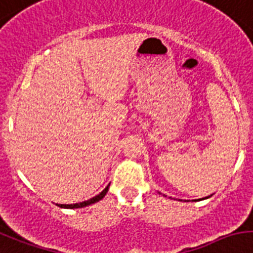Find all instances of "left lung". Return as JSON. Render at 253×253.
<instances>
[{
    "mask_svg": "<svg viewBox=\"0 0 253 253\" xmlns=\"http://www.w3.org/2000/svg\"><path fill=\"white\" fill-rule=\"evenodd\" d=\"M211 196H212V195H211ZM211 196H207V198H204V199H208V198H211ZM199 200H201V199H199Z\"/></svg>",
    "mask_w": 253,
    "mask_h": 253,
    "instance_id": "8db88e82",
    "label": "left lung"
}]
</instances>
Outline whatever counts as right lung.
I'll return each instance as SVG.
<instances>
[{"label":"right lung","mask_w":253,"mask_h":253,"mask_svg":"<svg viewBox=\"0 0 253 253\" xmlns=\"http://www.w3.org/2000/svg\"><path fill=\"white\" fill-rule=\"evenodd\" d=\"M109 186H110V184H108V186L105 187V190L101 191L100 194L96 195L94 198L89 199V200L83 201V203H77V204H59V207H61V208L75 209V208H84V207H87V205L94 204V203H97V201H100V200H101V199H104V196H105L106 192H108V190H109Z\"/></svg>","instance_id":"1"}]
</instances>
